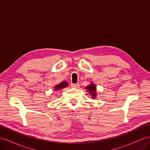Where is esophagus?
<instances>
[{
    "instance_id": "34e87169",
    "label": "esophagus",
    "mask_w": 150,
    "mask_h": 150,
    "mask_svg": "<svg viewBox=\"0 0 150 150\" xmlns=\"http://www.w3.org/2000/svg\"><path fill=\"white\" fill-rule=\"evenodd\" d=\"M71 87L74 88H79V84H71Z\"/></svg>"
}]
</instances>
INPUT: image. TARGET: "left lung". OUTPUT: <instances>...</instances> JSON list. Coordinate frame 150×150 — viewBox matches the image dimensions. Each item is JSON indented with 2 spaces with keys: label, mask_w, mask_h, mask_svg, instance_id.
<instances>
[{
  "label": "left lung",
  "mask_w": 150,
  "mask_h": 150,
  "mask_svg": "<svg viewBox=\"0 0 150 150\" xmlns=\"http://www.w3.org/2000/svg\"><path fill=\"white\" fill-rule=\"evenodd\" d=\"M85 89H87L89 93L91 94V97L93 99L96 98V96H97V94H96V86H95L94 84L91 83L89 86H86V87L85 88Z\"/></svg>",
  "instance_id": "obj_1"
}]
</instances>
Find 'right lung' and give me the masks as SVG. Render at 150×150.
Masks as SVG:
<instances>
[{
  "instance_id": "obj_1",
  "label": "right lung",
  "mask_w": 150,
  "mask_h": 150,
  "mask_svg": "<svg viewBox=\"0 0 150 150\" xmlns=\"http://www.w3.org/2000/svg\"><path fill=\"white\" fill-rule=\"evenodd\" d=\"M67 86H68V83L64 81H62V82H61V83L56 85L55 86H54V89L55 91H57V90H59V89L64 88L67 87Z\"/></svg>"
}]
</instances>
